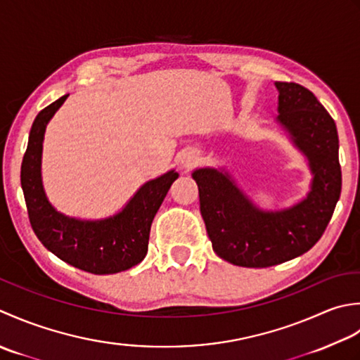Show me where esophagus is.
I'll return each mask as SVG.
<instances>
[{"instance_id":"esophagus-1","label":"esophagus","mask_w":360,"mask_h":360,"mask_svg":"<svg viewBox=\"0 0 360 360\" xmlns=\"http://www.w3.org/2000/svg\"><path fill=\"white\" fill-rule=\"evenodd\" d=\"M197 161H199V155L195 152H186L185 155L181 157V166L186 167V169H191Z\"/></svg>"}]
</instances>
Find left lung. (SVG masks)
<instances>
[{
  "mask_svg": "<svg viewBox=\"0 0 360 360\" xmlns=\"http://www.w3.org/2000/svg\"><path fill=\"white\" fill-rule=\"evenodd\" d=\"M276 124L303 153L312 174L303 200L261 210L224 167H199L200 212L219 258L240 267H270L306 253L325 233L340 197L339 135L314 93L295 82H275Z\"/></svg>",
  "mask_w": 360,
  "mask_h": 360,
  "instance_id": "obj_1",
  "label": "left lung"
}]
</instances>
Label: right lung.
I'll use <instances>...</instances> for the list:
<instances>
[{"mask_svg":"<svg viewBox=\"0 0 360 360\" xmlns=\"http://www.w3.org/2000/svg\"><path fill=\"white\" fill-rule=\"evenodd\" d=\"M67 98L65 94L43 108L29 134L21 163V188L29 221L41 244L72 267L94 275L124 272L141 262L148 253L152 221L179 172L171 169L146 181L126 207L110 217L86 221L58 212L43 188L41 152L48 122Z\"/></svg>","mask_w":360,"mask_h":360,"instance_id":"right-lung-1","label":"right lung"}]
</instances>
